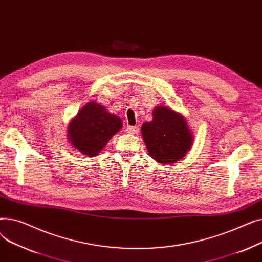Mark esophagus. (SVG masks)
<instances>
[{
	"mask_svg": "<svg viewBox=\"0 0 262 262\" xmlns=\"http://www.w3.org/2000/svg\"><path fill=\"white\" fill-rule=\"evenodd\" d=\"M126 132L129 134H134L137 135L139 133V127L138 126H127L126 127Z\"/></svg>",
	"mask_w": 262,
	"mask_h": 262,
	"instance_id": "34e87169",
	"label": "esophagus"
}]
</instances>
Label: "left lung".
<instances>
[{
	"instance_id": "obj_1",
	"label": "left lung",
	"mask_w": 262,
	"mask_h": 262,
	"mask_svg": "<svg viewBox=\"0 0 262 262\" xmlns=\"http://www.w3.org/2000/svg\"><path fill=\"white\" fill-rule=\"evenodd\" d=\"M141 135L149 156L164 164L184 158L194 140L186 118L168 106L154 108L153 120L142 124Z\"/></svg>"
}]
</instances>
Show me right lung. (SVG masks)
<instances>
[{
	"label": "right lung",
	"instance_id": "obj_1",
	"mask_svg": "<svg viewBox=\"0 0 262 262\" xmlns=\"http://www.w3.org/2000/svg\"><path fill=\"white\" fill-rule=\"evenodd\" d=\"M122 124L120 117L110 114L105 106L89 102L69 123L67 139L82 155L94 157L122 128Z\"/></svg>",
	"mask_w": 262,
	"mask_h": 262
}]
</instances>
